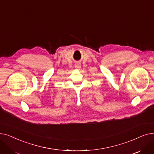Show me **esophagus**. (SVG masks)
Returning <instances> with one entry per match:
<instances>
[{"mask_svg": "<svg viewBox=\"0 0 154 154\" xmlns=\"http://www.w3.org/2000/svg\"><path fill=\"white\" fill-rule=\"evenodd\" d=\"M75 69H80V63H76V64L75 65Z\"/></svg>", "mask_w": 154, "mask_h": 154, "instance_id": "1", "label": "esophagus"}]
</instances>
